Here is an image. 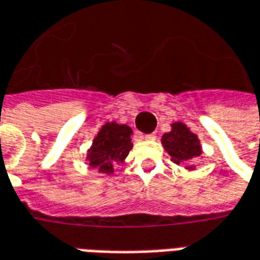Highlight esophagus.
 Listing matches in <instances>:
<instances>
[{"label": "esophagus", "mask_w": 260, "mask_h": 260, "mask_svg": "<svg viewBox=\"0 0 260 260\" xmlns=\"http://www.w3.org/2000/svg\"><path fill=\"white\" fill-rule=\"evenodd\" d=\"M143 138H145L146 141H155L156 135H155V134H148V135H145Z\"/></svg>", "instance_id": "1"}]
</instances>
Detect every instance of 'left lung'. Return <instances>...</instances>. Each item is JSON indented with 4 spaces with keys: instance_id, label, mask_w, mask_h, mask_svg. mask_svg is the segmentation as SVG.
Masks as SVG:
<instances>
[{
    "instance_id": "1",
    "label": "left lung",
    "mask_w": 260,
    "mask_h": 260,
    "mask_svg": "<svg viewBox=\"0 0 260 260\" xmlns=\"http://www.w3.org/2000/svg\"><path fill=\"white\" fill-rule=\"evenodd\" d=\"M161 145L170 156V160L177 166H186L187 170L196 169L194 161L203 153L199 136L183 122L172 124V131L161 136Z\"/></svg>"
}]
</instances>
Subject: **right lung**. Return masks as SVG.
<instances>
[{
	"mask_svg": "<svg viewBox=\"0 0 260 260\" xmlns=\"http://www.w3.org/2000/svg\"><path fill=\"white\" fill-rule=\"evenodd\" d=\"M132 129L128 125L115 121L101 126L92 139L91 148L87 150L88 166L97 169L100 173H114V165L124 163L132 149Z\"/></svg>",
	"mask_w": 260,
	"mask_h": 260,
	"instance_id": "1",
	"label": "right lung"
}]
</instances>
